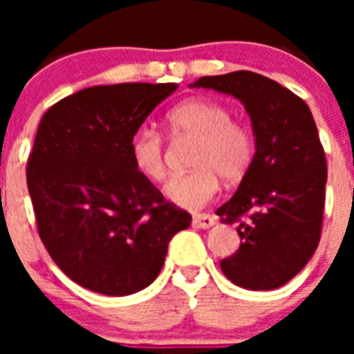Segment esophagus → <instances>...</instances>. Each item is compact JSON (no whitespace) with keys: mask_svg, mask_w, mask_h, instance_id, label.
Listing matches in <instances>:
<instances>
[{"mask_svg":"<svg viewBox=\"0 0 354 354\" xmlns=\"http://www.w3.org/2000/svg\"><path fill=\"white\" fill-rule=\"evenodd\" d=\"M215 216L209 215V213H202V215H194L193 226L198 227V230H209L211 226H215Z\"/></svg>","mask_w":354,"mask_h":354,"instance_id":"obj_1","label":"esophagus"}]
</instances>
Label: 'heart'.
<instances>
[{
  "mask_svg": "<svg viewBox=\"0 0 354 354\" xmlns=\"http://www.w3.org/2000/svg\"><path fill=\"white\" fill-rule=\"evenodd\" d=\"M167 132L176 139H194L191 149L193 171L172 178L165 196L183 209L198 211L215 198L221 178L239 182L246 176L255 158L252 124L233 118L232 108L211 99H189L169 110ZM130 163L139 176L161 182L167 176L165 141L149 128H139L128 141Z\"/></svg>",
  "mask_w": 354,
  "mask_h": 354,
  "instance_id": "1",
  "label": "heart"
}]
</instances>
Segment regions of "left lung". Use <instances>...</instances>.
Listing matches in <instances>:
<instances>
[{
    "mask_svg": "<svg viewBox=\"0 0 354 354\" xmlns=\"http://www.w3.org/2000/svg\"><path fill=\"white\" fill-rule=\"evenodd\" d=\"M193 88L241 99L257 145L233 198L216 209L222 222L239 224L242 241L222 259V272L248 290L279 288L308 263L322 236L327 161L313 113L301 97L252 71L202 77Z\"/></svg>",
    "mask_w": 354,
    "mask_h": 354,
    "instance_id": "1",
    "label": "left lung"
}]
</instances>
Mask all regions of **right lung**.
<instances>
[{
  "instance_id": "right-lung-1",
  "label": "right lung",
  "mask_w": 354,
  "mask_h": 354,
  "mask_svg": "<svg viewBox=\"0 0 354 354\" xmlns=\"http://www.w3.org/2000/svg\"><path fill=\"white\" fill-rule=\"evenodd\" d=\"M178 84L86 88L53 104L27 160L36 226L57 266L104 296L143 290L191 215L136 172L128 141Z\"/></svg>"
}]
</instances>
